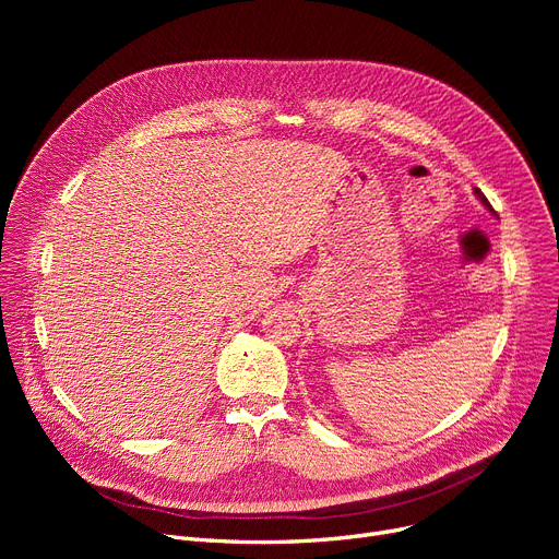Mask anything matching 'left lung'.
Returning <instances> with one entry per match:
<instances>
[{
	"label": "left lung",
	"mask_w": 559,
	"mask_h": 559,
	"mask_svg": "<svg viewBox=\"0 0 559 559\" xmlns=\"http://www.w3.org/2000/svg\"><path fill=\"white\" fill-rule=\"evenodd\" d=\"M476 197H478V199H480V201H483V205H485V209H489V211H491V203H489V201H487V199H485V194H483V192H480V190H478V188H476Z\"/></svg>",
	"instance_id": "8db88e82"
}]
</instances>
